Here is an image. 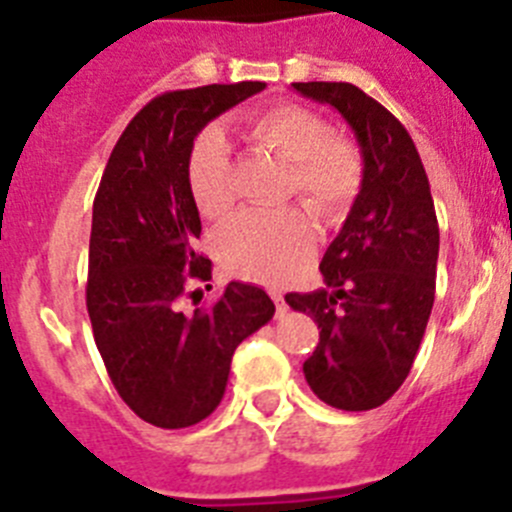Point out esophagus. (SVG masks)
<instances>
[{"label": "esophagus", "mask_w": 512, "mask_h": 512, "mask_svg": "<svg viewBox=\"0 0 512 512\" xmlns=\"http://www.w3.org/2000/svg\"><path fill=\"white\" fill-rule=\"evenodd\" d=\"M269 295H271V300H274V305H277L279 315H284V312H287V302H284L282 292H279V289H271Z\"/></svg>", "instance_id": "34e87169"}]
</instances>
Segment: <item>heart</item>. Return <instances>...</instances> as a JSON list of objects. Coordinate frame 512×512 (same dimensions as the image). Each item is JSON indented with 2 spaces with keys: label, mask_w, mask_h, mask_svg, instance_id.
Masks as SVG:
<instances>
[{
  "label": "heart",
  "mask_w": 512,
  "mask_h": 512,
  "mask_svg": "<svg viewBox=\"0 0 512 512\" xmlns=\"http://www.w3.org/2000/svg\"><path fill=\"white\" fill-rule=\"evenodd\" d=\"M251 143L287 164L284 194L300 197L323 223H336L354 205L364 179L356 143L333 135L318 112L300 104H274L253 112L243 125ZM187 182L202 215L225 217L235 205L233 156L225 133L215 125L197 133L187 156ZM217 259L230 274L251 282L277 284L312 259L315 230L297 207L277 212H243L215 241Z\"/></svg>",
  "instance_id": "b5f03b06"
}]
</instances>
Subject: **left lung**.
Segmentation results:
<instances>
[{"label":"left lung","instance_id":"left-lung-1","mask_svg":"<svg viewBox=\"0 0 512 512\" xmlns=\"http://www.w3.org/2000/svg\"><path fill=\"white\" fill-rule=\"evenodd\" d=\"M295 92L330 104L351 125L364 179L320 261L323 289L289 292L320 341L302 364L310 390L338 410H372L410 374L436 297L438 220L413 138L377 99L346 81H300Z\"/></svg>","mask_w":512,"mask_h":512}]
</instances>
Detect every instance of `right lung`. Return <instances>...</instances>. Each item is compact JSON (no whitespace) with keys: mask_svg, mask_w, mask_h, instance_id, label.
Segmentation results:
<instances>
[{"mask_svg":"<svg viewBox=\"0 0 512 512\" xmlns=\"http://www.w3.org/2000/svg\"><path fill=\"white\" fill-rule=\"evenodd\" d=\"M264 89L241 81L151 99L112 148L94 197V341L117 395L158 428L205 420L223 400L238 343L274 318L271 297L246 282H230L212 307H182L187 284L212 269L194 251L202 223L187 182L189 146L207 122Z\"/></svg>","mask_w":512,"mask_h":512,"instance_id":"obj_1","label":"right lung"}]
</instances>
